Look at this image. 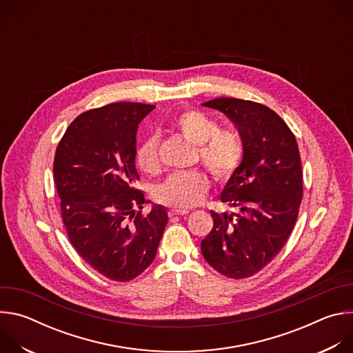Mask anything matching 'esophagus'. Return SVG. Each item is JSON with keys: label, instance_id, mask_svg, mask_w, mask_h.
<instances>
[{"label": "esophagus", "instance_id": "34e87169", "mask_svg": "<svg viewBox=\"0 0 353 353\" xmlns=\"http://www.w3.org/2000/svg\"><path fill=\"white\" fill-rule=\"evenodd\" d=\"M188 214V211L187 210H170L169 211V215L170 216H176V215H187Z\"/></svg>", "mask_w": 353, "mask_h": 353}]
</instances>
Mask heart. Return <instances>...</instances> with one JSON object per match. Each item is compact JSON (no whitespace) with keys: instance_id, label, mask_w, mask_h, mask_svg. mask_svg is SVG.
<instances>
[{"instance_id":"obj_1","label":"heart","mask_w":353,"mask_h":353,"mask_svg":"<svg viewBox=\"0 0 353 353\" xmlns=\"http://www.w3.org/2000/svg\"><path fill=\"white\" fill-rule=\"evenodd\" d=\"M173 127L196 146L199 162L216 180L225 181L236 173L243 159V143L237 134L219 130L215 120L196 110L177 114ZM158 146V135H149L137 150V165L148 174H155L159 170ZM208 187L210 181L203 172H179L170 174L157 188L155 195L161 203L184 210L196 205Z\"/></svg>"}]
</instances>
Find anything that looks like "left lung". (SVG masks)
<instances>
[{
	"label": "left lung",
	"instance_id": "1",
	"mask_svg": "<svg viewBox=\"0 0 353 353\" xmlns=\"http://www.w3.org/2000/svg\"><path fill=\"white\" fill-rule=\"evenodd\" d=\"M237 127L243 159L219 198L237 212H214V228L201 241L207 263L241 279L263 270L285 245L303 196L294 135L270 108L234 97L203 103Z\"/></svg>",
	"mask_w": 353,
	"mask_h": 353
}]
</instances>
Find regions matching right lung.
I'll list each match as a JSON object with an SVG mask.
<instances>
[{
	"mask_svg": "<svg viewBox=\"0 0 353 353\" xmlns=\"http://www.w3.org/2000/svg\"><path fill=\"white\" fill-rule=\"evenodd\" d=\"M155 109L143 103H112L79 114L61 138L54 180L61 216L78 254L103 276L125 282L155 260L169 221L166 207L152 204L134 187L137 132Z\"/></svg>",
	"mask_w": 353,
	"mask_h": 353,
	"instance_id": "1",
	"label": "right lung"
}]
</instances>
